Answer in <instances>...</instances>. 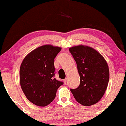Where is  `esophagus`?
Segmentation results:
<instances>
[{"instance_id": "esophagus-1", "label": "esophagus", "mask_w": 126, "mask_h": 126, "mask_svg": "<svg viewBox=\"0 0 126 126\" xmlns=\"http://www.w3.org/2000/svg\"><path fill=\"white\" fill-rule=\"evenodd\" d=\"M67 78H65V79H63V82H64V84H67Z\"/></svg>"}]
</instances>
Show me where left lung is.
<instances>
[{
	"label": "left lung",
	"instance_id": "1",
	"mask_svg": "<svg viewBox=\"0 0 126 126\" xmlns=\"http://www.w3.org/2000/svg\"><path fill=\"white\" fill-rule=\"evenodd\" d=\"M77 65L80 84L70 89L74 98L83 106L97 103L106 92L109 81V69L107 61L95 49L79 45L69 48Z\"/></svg>",
	"mask_w": 126,
	"mask_h": 126
}]
</instances>
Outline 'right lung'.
Returning a JSON list of instances; mask_svg holds the SVG:
<instances>
[{"label": "right lung", "instance_id": "obj_1", "mask_svg": "<svg viewBox=\"0 0 126 126\" xmlns=\"http://www.w3.org/2000/svg\"><path fill=\"white\" fill-rule=\"evenodd\" d=\"M61 50L59 47L44 45L29 53L20 67L22 90L27 99L37 106L51 103L63 82L54 78V58Z\"/></svg>", "mask_w": 126, "mask_h": 126}]
</instances>
